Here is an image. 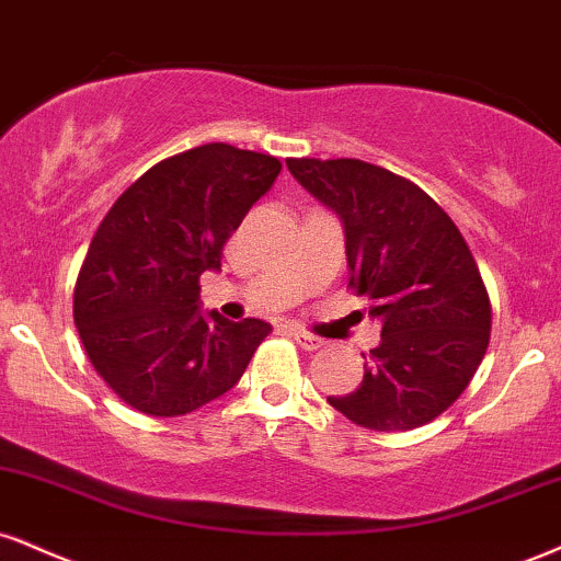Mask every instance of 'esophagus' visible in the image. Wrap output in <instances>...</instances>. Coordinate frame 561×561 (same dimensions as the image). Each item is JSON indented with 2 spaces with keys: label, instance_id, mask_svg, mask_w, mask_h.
I'll return each mask as SVG.
<instances>
[{
  "label": "esophagus",
  "instance_id": "1",
  "mask_svg": "<svg viewBox=\"0 0 561 561\" xmlns=\"http://www.w3.org/2000/svg\"><path fill=\"white\" fill-rule=\"evenodd\" d=\"M293 336H295V342H298V345H300L302 350H319V347H323L321 336L310 334V332H306V329L295 327V329H293Z\"/></svg>",
  "mask_w": 561,
  "mask_h": 561
}]
</instances>
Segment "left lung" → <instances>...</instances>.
I'll return each mask as SVG.
<instances>
[{"instance_id": "left-lung-1", "label": "left lung", "mask_w": 561, "mask_h": 561, "mask_svg": "<svg viewBox=\"0 0 561 561\" xmlns=\"http://www.w3.org/2000/svg\"><path fill=\"white\" fill-rule=\"evenodd\" d=\"M287 170L340 216L350 287L381 321L360 387L329 404L370 431L434 421L473 379L491 332L489 293L460 229L421 187L368 161L289 159Z\"/></svg>"}]
</instances>
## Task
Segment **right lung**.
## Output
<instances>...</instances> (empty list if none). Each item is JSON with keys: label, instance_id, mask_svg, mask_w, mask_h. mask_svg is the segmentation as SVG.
<instances>
[{"label": "right lung", "instance_id": "1", "mask_svg": "<svg viewBox=\"0 0 561 561\" xmlns=\"http://www.w3.org/2000/svg\"><path fill=\"white\" fill-rule=\"evenodd\" d=\"M279 159L208 144L159 161L104 216L78 274L76 327L93 368L138 413L174 417L229 391L272 332L201 310V274L272 191Z\"/></svg>", "mask_w": 561, "mask_h": 561}]
</instances>
